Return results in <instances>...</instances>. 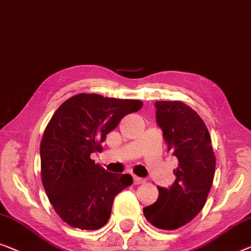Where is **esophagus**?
<instances>
[{"label":"esophagus","instance_id":"obj_1","mask_svg":"<svg viewBox=\"0 0 251 251\" xmlns=\"http://www.w3.org/2000/svg\"><path fill=\"white\" fill-rule=\"evenodd\" d=\"M133 181H134V184H142V183H144V179L139 177V176H134Z\"/></svg>","mask_w":251,"mask_h":251}]
</instances>
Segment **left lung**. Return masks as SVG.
I'll list each match as a JSON object with an SVG mask.
<instances>
[{
  "label": "left lung",
  "mask_w": 251,
  "mask_h": 251,
  "mask_svg": "<svg viewBox=\"0 0 251 251\" xmlns=\"http://www.w3.org/2000/svg\"><path fill=\"white\" fill-rule=\"evenodd\" d=\"M157 124L168 151L178 160L175 182L157 186L159 197L143 208L147 221L161 230H175L191 222L206 203L215 175L216 159L206 124L197 112L179 101H157Z\"/></svg>",
  "instance_id": "obj_1"
}]
</instances>
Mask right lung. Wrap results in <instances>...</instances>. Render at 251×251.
<instances>
[{"label":"right lung","instance_id":"1","mask_svg":"<svg viewBox=\"0 0 251 251\" xmlns=\"http://www.w3.org/2000/svg\"><path fill=\"white\" fill-rule=\"evenodd\" d=\"M142 105L139 100L80 93L52 116L41 142L42 182L56 214L70 226H104L115 197L133 183L129 174H114L94 164L91 154L123 117Z\"/></svg>","mask_w":251,"mask_h":251}]
</instances>
